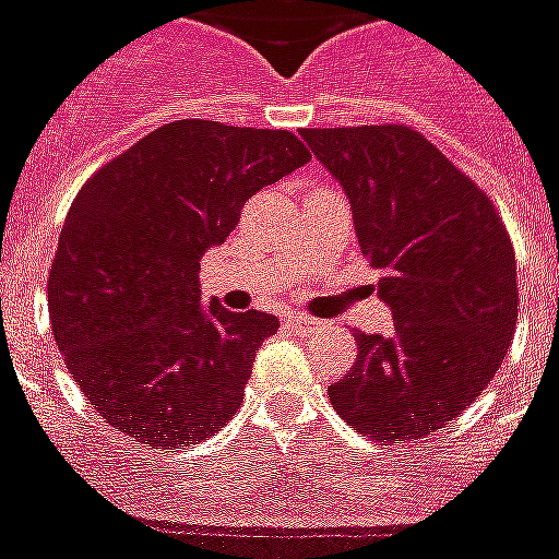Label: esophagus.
Wrapping results in <instances>:
<instances>
[{
    "label": "esophagus",
    "mask_w": 559,
    "mask_h": 559,
    "mask_svg": "<svg viewBox=\"0 0 559 559\" xmlns=\"http://www.w3.org/2000/svg\"><path fill=\"white\" fill-rule=\"evenodd\" d=\"M288 322L297 331H308L317 325V320H311V317H306V313H288Z\"/></svg>",
    "instance_id": "obj_1"
}]
</instances>
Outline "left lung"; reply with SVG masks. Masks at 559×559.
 Returning <instances> with one entry per match:
<instances>
[{
	"label": "left lung",
	"instance_id": "left-lung-1",
	"mask_svg": "<svg viewBox=\"0 0 559 559\" xmlns=\"http://www.w3.org/2000/svg\"><path fill=\"white\" fill-rule=\"evenodd\" d=\"M343 186L394 331L357 334L331 405L373 440H419L500 371L518 322V265L486 193L405 124L302 128Z\"/></svg>",
	"mask_w": 559,
	"mask_h": 559
}]
</instances>
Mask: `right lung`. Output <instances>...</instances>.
Wrapping results in <instances>:
<instances>
[{"label":"right lung","instance_id":"add662e5","mask_svg":"<svg viewBox=\"0 0 559 559\" xmlns=\"http://www.w3.org/2000/svg\"><path fill=\"white\" fill-rule=\"evenodd\" d=\"M311 159L288 131L177 119L76 193L48 276L50 325L99 417L151 449L197 445L242 405L280 320L202 306L200 260L242 205Z\"/></svg>","mask_w":559,"mask_h":559}]
</instances>
